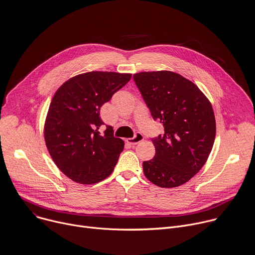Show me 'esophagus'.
<instances>
[{"label": "esophagus", "mask_w": 255, "mask_h": 255, "mask_svg": "<svg viewBox=\"0 0 255 255\" xmlns=\"http://www.w3.org/2000/svg\"><path fill=\"white\" fill-rule=\"evenodd\" d=\"M143 140V135L141 133H136L134 137L132 138H128V139H126V141L131 144V145H135L137 143H139Z\"/></svg>", "instance_id": "34e87169"}]
</instances>
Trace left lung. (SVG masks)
Returning a JSON list of instances; mask_svg holds the SVG:
<instances>
[{"label":"left lung","mask_w":255,"mask_h":255,"mask_svg":"<svg viewBox=\"0 0 255 255\" xmlns=\"http://www.w3.org/2000/svg\"><path fill=\"white\" fill-rule=\"evenodd\" d=\"M152 118L164 134L152 138L155 154L143 161L144 176L161 188L178 187L205 164L216 138L211 102L190 80L172 71L133 75Z\"/></svg>","instance_id":"8db88e82"}]
</instances>
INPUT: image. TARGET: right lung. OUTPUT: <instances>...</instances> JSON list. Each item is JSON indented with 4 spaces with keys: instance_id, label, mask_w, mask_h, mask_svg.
Here are the masks:
<instances>
[{
    "instance_id": "1",
    "label": "right lung",
    "mask_w": 255,
    "mask_h": 255,
    "mask_svg": "<svg viewBox=\"0 0 255 255\" xmlns=\"http://www.w3.org/2000/svg\"><path fill=\"white\" fill-rule=\"evenodd\" d=\"M129 73L92 71L63 83L51 102L44 122L45 145L59 170L80 184L109 177L124 141L100 117L102 106L130 79Z\"/></svg>"
}]
</instances>
